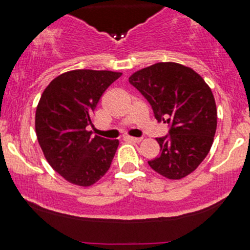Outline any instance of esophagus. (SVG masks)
<instances>
[{"label":"esophagus","mask_w":250,"mask_h":250,"mask_svg":"<svg viewBox=\"0 0 250 250\" xmlns=\"http://www.w3.org/2000/svg\"><path fill=\"white\" fill-rule=\"evenodd\" d=\"M125 139L133 141V143H140L143 140V138H135V137H125Z\"/></svg>","instance_id":"34e87169"}]
</instances>
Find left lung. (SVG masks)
I'll return each mask as SVG.
<instances>
[{
	"instance_id": "8db88e82",
	"label": "left lung",
	"mask_w": 250,
	"mask_h": 250,
	"mask_svg": "<svg viewBox=\"0 0 250 250\" xmlns=\"http://www.w3.org/2000/svg\"><path fill=\"white\" fill-rule=\"evenodd\" d=\"M150 103L156 120L169 125L157 138L161 155L148 161L155 172L178 180L192 173L208 155L216 130V105L197 72L176 62H157L129 77Z\"/></svg>"
}]
</instances>
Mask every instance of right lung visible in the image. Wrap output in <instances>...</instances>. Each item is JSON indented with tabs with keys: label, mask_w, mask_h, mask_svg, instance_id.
<instances>
[{
	"label": "right lung",
	"mask_w": 250,
	"mask_h": 250,
	"mask_svg": "<svg viewBox=\"0 0 250 250\" xmlns=\"http://www.w3.org/2000/svg\"><path fill=\"white\" fill-rule=\"evenodd\" d=\"M121 72L74 70L55 77L36 109L37 140L50 167L65 180L90 186L109 170L118 140L92 137L88 125L103 93Z\"/></svg>",
	"instance_id": "add662e5"
}]
</instances>
